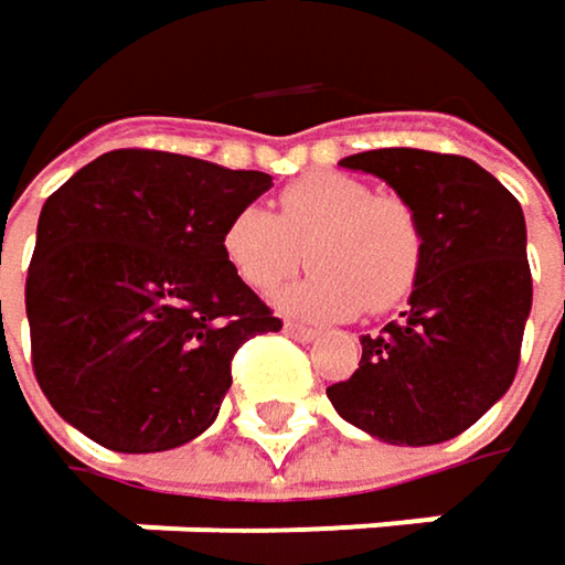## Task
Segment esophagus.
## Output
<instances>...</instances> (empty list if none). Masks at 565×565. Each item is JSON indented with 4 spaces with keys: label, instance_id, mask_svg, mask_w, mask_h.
I'll list each match as a JSON object with an SVG mask.
<instances>
[{
    "label": "esophagus",
    "instance_id": "1",
    "mask_svg": "<svg viewBox=\"0 0 565 565\" xmlns=\"http://www.w3.org/2000/svg\"><path fill=\"white\" fill-rule=\"evenodd\" d=\"M284 330L294 335L297 342H313V339L320 335L317 330H310V327H300V323H284Z\"/></svg>",
    "mask_w": 565,
    "mask_h": 565
}]
</instances>
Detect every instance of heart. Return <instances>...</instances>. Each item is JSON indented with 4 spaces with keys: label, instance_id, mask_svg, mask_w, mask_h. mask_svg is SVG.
I'll return each mask as SVG.
<instances>
[{
    "label": "heart",
    "instance_id": "b5f03b06",
    "mask_svg": "<svg viewBox=\"0 0 565 565\" xmlns=\"http://www.w3.org/2000/svg\"><path fill=\"white\" fill-rule=\"evenodd\" d=\"M307 258L313 271L278 297V307L307 320H349L387 310L411 294L420 275L424 238L417 216L397 196L369 183L317 171L278 196V213L235 210L223 230L230 268L258 294L281 287Z\"/></svg>",
    "mask_w": 565,
    "mask_h": 565
}]
</instances>
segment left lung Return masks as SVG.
<instances>
[{
  "instance_id": "obj_1",
  "label": "left lung",
  "mask_w": 565,
  "mask_h": 565,
  "mask_svg": "<svg viewBox=\"0 0 565 565\" xmlns=\"http://www.w3.org/2000/svg\"><path fill=\"white\" fill-rule=\"evenodd\" d=\"M385 180L417 216L424 258L407 307L362 335L335 414L391 446H434L469 430L514 382L534 284L521 203L469 158L379 148L339 161Z\"/></svg>"
}]
</instances>
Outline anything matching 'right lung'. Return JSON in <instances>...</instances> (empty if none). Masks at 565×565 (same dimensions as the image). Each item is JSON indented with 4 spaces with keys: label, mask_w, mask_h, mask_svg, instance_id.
<instances>
[{
    "label": "right lung",
    "mask_w": 565,
    "mask_h": 565,
    "mask_svg": "<svg viewBox=\"0 0 565 565\" xmlns=\"http://www.w3.org/2000/svg\"><path fill=\"white\" fill-rule=\"evenodd\" d=\"M271 174L168 151H106L38 216L25 281L31 365L51 407L116 452L203 434L235 349L281 320L223 255V230Z\"/></svg>",
    "instance_id": "obj_1"
}]
</instances>
